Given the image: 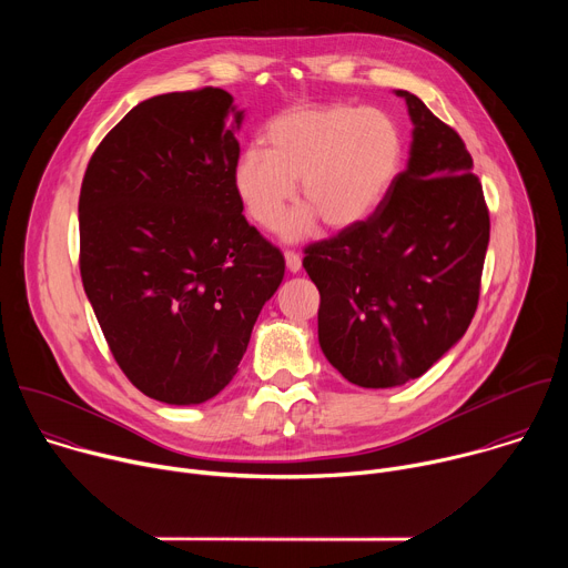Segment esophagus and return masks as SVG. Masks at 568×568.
I'll return each instance as SVG.
<instances>
[{"label": "esophagus", "instance_id": "34e87169", "mask_svg": "<svg viewBox=\"0 0 568 568\" xmlns=\"http://www.w3.org/2000/svg\"><path fill=\"white\" fill-rule=\"evenodd\" d=\"M285 265L292 274H296L301 270V256L296 252H285Z\"/></svg>", "mask_w": 568, "mask_h": 568}]
</instances>
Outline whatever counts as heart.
<instances>
[{
	"label": "heart",
	"instance_id": "b5f03b06",
	"mask_svg": "<svg viewBox=\"0 0 568 568\" xmlns=\"http://www.w3.org/2000/svg\"><path fill=\"white\" fill-rule=\"evenodd\" d=\"M267 150L247 148L233 164V189L247 215L274 229L294 197L281 233L307 237L316 220L333 231L364 222L388 195L404 164L397 121L377 108L303 105L274 116Z\"/></svg>",
	"mask_w": 568,
	"mask_h": 568
}]
</instances>
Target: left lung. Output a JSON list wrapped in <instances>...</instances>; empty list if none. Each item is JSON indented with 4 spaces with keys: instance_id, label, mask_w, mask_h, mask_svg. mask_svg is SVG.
I'll list each match as a JSON object with an SVG mask.
<instances>
[{
    "instance_id": "8db88e82",
    "label": "left lung",
    "mask_w": 568,
    "mask_h": 568,
    "mask_svg": "<svg viewBox=\"0 0 568 568\" xmlns=\"http://www.w3.org/2000/svg\"><path fill=\"white\" fill-rule=\"evenodd\" d=\"M395 94L414 121L407 171L364 222L303 250L321 351L364 388L420 377L465 335L490 242L463 139L418 97Z\"/></svg>"
}]
</instances>
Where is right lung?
I'll return each instance as SVG.
<instances>
[{"label": "right lung", "instance_id": "obj_1", "mask_svg": "<svg viewBox=\"0 0 568 568\" xmlns=\"http://www.w3.org/2000/svg\"><path fill=\"white\" fill-rule=\"evenodd\" d=\"M240 121L220 88L148 99L80 186V278L105 342L141 393L180 407L233 379L285 274L233 189Z\"/></svg>", "mask_w": 568, "mask_h": 568}]
</instances>
